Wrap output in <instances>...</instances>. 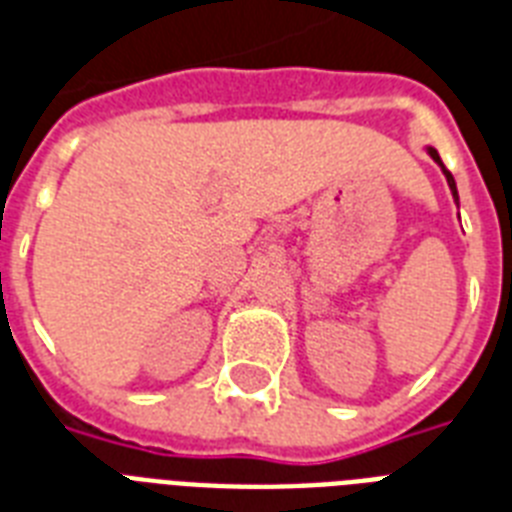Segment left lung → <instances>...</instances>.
I'll return each mask as SVG.
<instances>
[{
    "label": "left lung",
    "mask_w": 512,
    "mask_h": 512,
    "mask_svg": "<svg viewBox=\"0 0 512 512\" xmlns=\"http://www.w3.org/2000/svg\"><path fill=\"white\" fill-rule=\"evenodd\" d=\"M428 154L433 156V162H436L438 167H441V170H444V175H446V183H449V188H452V196H454V201H457V183H454L452 172L446 170V167H444V162H441V156H438V151H436V148H428Z\"/></svg>",
    "instance_id": "8db88e82"
}]
</instances>
